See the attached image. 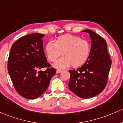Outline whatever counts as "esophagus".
Segmentation results:
<instances>
[{
    "mask_svg": "<svg viewBox=\"0 0 123 123\" xmlns=\"http://www.w3.org/2000/svg\"><path fill=\"white\" fill-rule=\"evenodd\" d=\"M62 71V70H61V69H57L56 72L57 74H59V73H61Z\"/></svg>",
    "mask_w": 123,
    "mask_h": 123,
    "instance_id": "34e87169",
    "label": "esophagus"
}]
</instances>
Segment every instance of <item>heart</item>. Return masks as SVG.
I'll return each mask as SVG.
<instances>
[{"label": "heart", "instance_id": "heart-1", "mask_svg": "<svg viewBox=\"0 0 123 123\" xmlns=\"http://www.w3.org/2000/svg\"><path fill=\"white\" fill-rule=\"evenodd\" d=\"M91 49L89 41L72 35L59 37L55 42L49 41L45 47V54L49 61H56L61 54L64 56L54 64L58 68H67L71 65L77 68L82 65L88 59Z\"/></svg>", "mask_w": 123, "mask_h": 123}]
</instances>
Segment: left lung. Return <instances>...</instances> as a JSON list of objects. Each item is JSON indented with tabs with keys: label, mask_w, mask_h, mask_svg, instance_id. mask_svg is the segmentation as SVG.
Listing matches in <instances>:
<instances>
[{
	"label": "left lung",
	"mask_w": 123,
	"mask_h": 123,
	"mask_svg": "<svg viewBox=\"0 0 123 123\" xmlns=\"http://www.w3.org/2000/svg\"><path fill=\"white\" fill-rule=\"evenodd\" d=\"M82 32L89 33L91 39V49L87 61L77 71L69 70V88L82 98H90L101 92L107 84L111 59L107 51L104 38L91 30Z\"/></svg>",
	"instance_id": "obj_1"
}]
</instances>
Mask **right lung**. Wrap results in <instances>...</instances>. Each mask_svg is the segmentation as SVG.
<instances>
[{"instance_id": "add662e5", "label": "right lung", "mask_w": 123, "mask_h": 123, "mask_svg": "<svg viewBox=\"0 0 123 123\" xmlns=\"http://www.w3.org/2000/svg\"><path fill=\"white\" fill-rule=\"evenodd\" d=\"M35 33L24 36L12 45L7 70L15 90L27 99H35L46 91L56 69L46 60L42 38ZM46 68L42 72L40 69Z\"/></svg>"}]
</instances>
